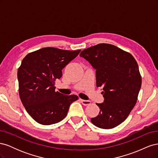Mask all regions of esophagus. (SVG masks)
<instances>
[{
  "instance_id": "1",
  "label": "esophagus",
  "mask_w": 158,
  "mask_h": 158,
  "mask_svg": "<svg viewBox=\"0 0 158 158\" xmlns=\"http://www.w3.org/2000/svg\"><path fill=\"white\" fill-rule=\"evenodd\" d=\"M80 100V102H82V103L85 106H89V105L91 104V102L89 101V100H84V99H81Z\"/></svg>"
}]
</instances>
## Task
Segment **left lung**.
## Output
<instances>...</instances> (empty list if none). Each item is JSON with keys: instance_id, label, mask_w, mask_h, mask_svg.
<instances>
[{"instance_id": "obj_1", "label": "left lung", "mask_w": 158, "mask_h": 158, "mask_svg": "<svg viewBox=\"0 0 158 158\" xmlns=\"http://www.w3.org/2000/svg\"><path fill=\"white\" fill-rule=\"evenodd\" d=\"M80 56L96 70V86L103 89L104 102L96 103L100 111L91 122L104 129L118 126L128 117L138 99L142 78L137 62L131 53L107 44L90 47Z\"/></svg>"}]
</instances>
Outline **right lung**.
Wrapping results in <instances>:
<instances>
[{"label": "right lung", "mask_w": 158, "mask_h": 158, "mask_svg": "<svg viewBox=\"0 0 158 158\" xmlns=\"http://www.w3.org/2000/svg\"><path fill=\"white\" fill-rule=\"evenodd\" d=\"M81 50L67 51L45 47L28 53L18 70L19 95L27 112L38 123L49 125L66 116L76 95L55 92V81Z\"/></svg>", "instance_id": "1"}]
</instances>
